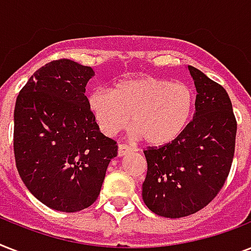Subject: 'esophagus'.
I'll list each match as a JSON object with an SVG mask.
<instances>
[{
	"mask_svg": "<svg viewBox=\"0 0 251 251\" xmlns=\"http://www.w3.org/2000/svg\"><path fill=\"white\" fill-rule=\"evenodd\" d=\"M131 147H129L127 145H120L118 146V156L122 157L124 155H126V153L129 152V151H131Z\"/></svg>",
	"mask_w": 251,
	"mask_h": 251,
	"instance_id": "34e87169",
	"label": "esophagus"
}]
</instances>
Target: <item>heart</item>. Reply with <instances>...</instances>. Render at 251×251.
<instances>
[{"instance_id":"obj_1","label":"heart","mask_w":251,"mask_h":251,"mask_svg":"<svg viewBox=\"0 0 251 251\" xmlns=\"http://www.w3.org/2000/svg\"><path fill=\"white\" fill-rule=\"evenodd\" d=\"M87 106L102 134H117L130 117L131 137H142L149 146L159 147L177 139L186 129L194 114L195 95L185 83L142 75L118 82L112 92H91Z\"/></svg>"}]
</instances>
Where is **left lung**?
<instances>
[{
    "mask_svg": "<svg viewBox=\"0 0 251 251\" xmlns=\"http://www.w3.org/2000/svg\"><path fill=\"white\" fill-rule=\"evenodd\" d=\"M195 88V113L177 139L145 151L143 202L153 214L177 219L206 207L216 197L233 161L237 122L226 91L187 66Z\"/></svg>",
    "mask_w": 251,
    "mask_h": 251,
    "instance_id": "obj_1",
    "label": "left lung"
}]
</instances>
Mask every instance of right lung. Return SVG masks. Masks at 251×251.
Wrapping results in <instances>:
<instances>
[{"label": "right lung", "instance_id": "1", "mask_svg": "<svg viewBox=\"0 0 251 251\" xmlns=\"http://www.w3.org/2000/svg\"><path fill=\"white\" fill-rule=\"evenodd\" d=\"M90 66L57 60L33 73L14 109V155L31 194L49 208L76 212L98 199L116 142L87 106Z\"/></svg>", "mask_w": 251, "mask_h": 251}]
</instances>
